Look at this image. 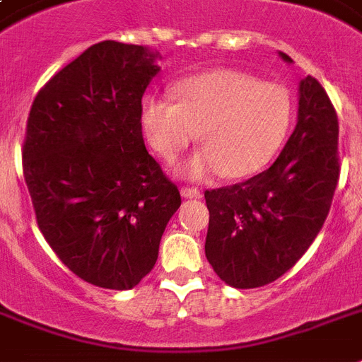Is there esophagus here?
Wrapping results in <instances>:
<instances>
[{
    "mask_svg": "<svg viewBox=\"0 0 362 362\" xmlns=\"http://www.w3.org/2000/svg\"><path fill=\"white\" fill-rule=\"evenodd\" d=\"M180 195L184 199H201L203 197V193H201V189H197V187H182Z\"/></svg>",
    "mask_w": 362,
    "mask_h": 362,
    "instance_id": "esophagus-1",
    "label": "esophagus"
}]
</instances>
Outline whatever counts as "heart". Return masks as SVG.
Segmentation results:
<instances>
[{
  "label": "heart",
  "mask_w": 362,
  "mask_h": 362,
  "mask_svg": "<svg viewBox=\"0 0 362 362\" xmlns=\"http://www.w3.org/2000/svg\"><path fill=\"white\" fill-rule=\"evenodd\" d=\"M176 103L146 98L141 122L150 146L170 161L197 131L201 148L178 175L204 180L214 175L246 178L269 163L291 122V99L281 86L252 75L216 69L175 86Z\"/></svg>",
  "instance_id": "obj_1"
}]
</instances>
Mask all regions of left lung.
Segmentation results:
<instances>
[{
	"mask_svg": "<svg viewBox=\"0 0 362 362\" xmlns=\"http://www.w3.org/2000/svg\"><path fill=\"white\" fill-rule=\"evenodd\" d=\"M338 175L337 112L320 82L306 76L298 82L297 125L274 163L242 184L204 192V253L216 274L237 289L286 274L325 223Z\"/></svg>",
	"mask_w": 362,
	"mask_h": 362,
	"instance_id": "obj_1",
	"label": "left lung"
}]
</instances>
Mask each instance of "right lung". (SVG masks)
Wrapping results in <instances>:
<instances>
[{
    "label": "right lung",
    "instance_id": "1",
    "mask_svg": "<svg viewBox=\"0 0 362 362\" xmlns=\"http://www.w3.org/2000/svg\"><path fill=\"white\" fill-rule=\"evenodd\" d=\"M161 58L101 41L37 93L22 167L37 226L62 263L88 284L125 291L158 261L178 187L142 139V95Z\"/></svg>",
    "mask_w": 362,
    "mask_h": 362
}]
</instances>
